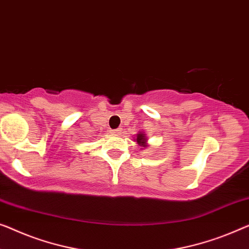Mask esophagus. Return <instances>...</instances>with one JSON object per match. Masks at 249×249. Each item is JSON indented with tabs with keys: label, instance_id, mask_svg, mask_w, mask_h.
<instances>
[{
	"label": "esophagus",
	"instance_id": "esophagus-1",
	"mask_svg": "<svg viewBox=\"0 0 249 249\" xmlns=\"http://www.w3.org/2000/svg\"><path fill=\"white\" fill-rule=\"evenodd\" d=\"M122 132V128H117V129H113V130H111V133H113V135H120Z\"/></svg>",
	"mask_w": 249,
	"mask_h": 249
}]
</instances>
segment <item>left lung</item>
<instances>
[{
	"instance_id": "8db88e82",
	"label": "left lung",
	"mask_w": 249,
	"mask_h": 249,
	"mask_svg": "<svg viewBox=\"0 0 249 249\" xmlns=\"http://www.w3.org/2000/svg\"><path fill=\"white\" fill-rule=\"evenodd\" d=\"M146 142H147V139H146V137H145V135H143V133H138V135H137V142L139 143V146L147 147Z\"/></svg>"
}]
</instances>
